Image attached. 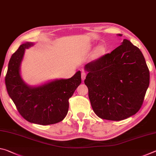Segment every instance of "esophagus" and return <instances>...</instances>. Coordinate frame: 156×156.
I'll return each mask as SVG.
<instances>
[{
	"label": "esophagus",
	"mask_w": 156,
	"mask_h": 156,
	"mask_svg": "<svg viewBox=\"0 0 156 156\" xmlns=\"http://www.w3.org/2000/svg\"><path fill=\"white\" fill-rule=\"evenodd\" d=\"M86 76H87L86 72H82V73H81V78H82V80H84V79H85V78H86Z\"/></svg>",
	"instance_id": "1"
}]
</instances>
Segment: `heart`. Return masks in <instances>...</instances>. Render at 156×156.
<instances>
[{
    "mask_svg": "<svg viewBox=\"0 0 156 156\" xmlns=\"http://www.w3.org/2000/svg\"><path fill=\"white\" fill-rule=\"evenodd\" d=\"M104 51H105L104 47L100 46V47H98L97 49H96V56H100V55H102V54H103Z\"/></svg>",
    "mask_w": 156,
    "mask_h": 156,
    "instance_id": "1",
    "label": "heart"
}]
</instances>
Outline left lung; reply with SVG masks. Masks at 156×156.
I'll list each match as a JSON object with an SVG mask.
<instances>
[{"label":"left lung","mask_w":156,"mask_h":156,"mask_svg":"<svg viewBox=\"0 0 156 156\" xmlns=\"http://www.w3.org/2000/svg\"><path fill=\"white\" fill-rule=\"evenodd\" d=\"M84 69L89 98L99 118L119 121L140 109L149 85V70L142 53L130 41L124 39L121 45Z\"/></svg>","instance_id":"1"}]
</instances>
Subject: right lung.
Here are the masks:
<instances>
[{
    "label": "right lung",
    "instance_id": "right-lung-1",
    "mask_svg": "<svg viewBox=\"0 0 156 156\" xmlns=\"http://www.w3.org/2000/svg\"><path fill=\"white\" fill-rule=\"evenodd\" d=\"M33 45L21 44L9 60L5 85L9 97L22 117L41 125L56 124L67 115L69 99L81 83L80 71L69 79L56 80L37 87L27 86L20 77V65L25 49Z\"/></svg>",
    "mask_w": 156,
    "mask_h": 156
}]
</instances>
